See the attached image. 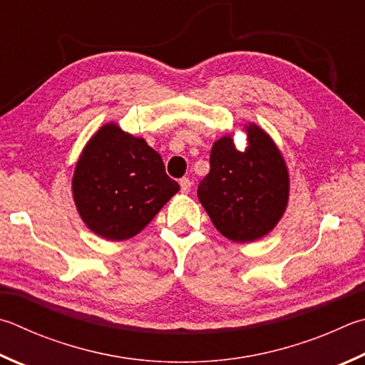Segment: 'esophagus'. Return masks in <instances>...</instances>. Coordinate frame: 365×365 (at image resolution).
<instances>
[{"label":"esophagus","mask_w":365,"mask_h":365,"mask_svg":"<svg viewBox=\"0 0 365 365\" xmlns=\"http://www.w3.org/2000/svg\"><path fill=\"white\" fill-rule=\"evenodd\" d=\"M191 180L190 178H187V177H183V178H180V190H182V193H188V191L191 190Z\"/></svg>","instance_id":"1"}]
</instances>
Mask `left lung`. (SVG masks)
I'll use <instances>...</instances> for the list:
<instances>
[{
  "label": "left lung",
  "instance_id": "obj_1",
  "mask_svg": "<svg viewBox=\"0 0 365 365\" xmlns=\"http://www.w3.org/2000/svg\"><path fill=\"white\" fill-rule=\"evenodd\" d=\"M244 150H237L233 134L214 142L210 172L197 187L214 227L233 242H252L273 231L290 193L287 164L273 138L255 123L244 124Z\"/></svg>",
  "mask_w": 365,
  "mask_h": 365
}]
</instances>
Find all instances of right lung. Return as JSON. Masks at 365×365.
Listing matches in <instances>:
<instances>
[{
  "instance_id": "add662e5",
  "label": "right lung",
  "mask_w": 365,
  "mask_h": 365,
  "mask_svg": "<svg viewBox=\"0 0 365 365\" xmlns=\"http://www.w3.org/2000/svg\"><path fill=\"white\" fill-rule=\"evenodd\" d=\"M178 190L161 155L116 123L103 124L89 138L71 178L79 217L108 241L140 233Z\"/></svg>"
}]
</instances>
